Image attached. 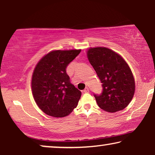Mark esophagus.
<instances>
[{
	"label": "esophagus",
	"instance_id": "esophagus-1",
	"mask_svg": "<svg viewBox=\"0 0 155 155\" xmlns=\"http://www.w3.org/2000/svg\"><path fill=\"white\" fill-rule=\"evenodd\" d=\"M88 92H89V88L88 87H86V88L84 90V93H88Z\"/></svg>",
	"mask_w": 155,
	"mask_h": 155
}]
</instances>
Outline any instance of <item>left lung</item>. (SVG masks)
Instances as JSON below:
<instances>
[{"label":"left lung","instance_id":"8db88e82","mask_svg":"<svg viewBox=\"0 0 155 155\" xmlns=\"http://www.w3.org/2000/svg\"><path fill=\"white\" fill-rule=\"evenodd\" d=\"M87 55L102 83V92L93 94L97 105L109 112L124 110L135 92L134 78L127 63L107 48H91Z\"/></svg>","mask_w":155,"mask_h":155}]
</instances>
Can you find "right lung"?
<instances>
[{
    "mask_svg": "<svg viewBox=\"0 0 155 155\" xmlns=\"http://www.w3.org/2000/svg\"><path fill=\"white\" fill-rule=\"evenodd\" d=\"M81 50L54 51L37 64L31 80L34 98L45 114L64 117L77 107L81 92L70 82L66 69Z\"/></svg>",
    "mask_w": 155,
    "mask_h": 155,
    "instance_id": "right-lung-1",
    "label": "right lung"
}]
</instances>
